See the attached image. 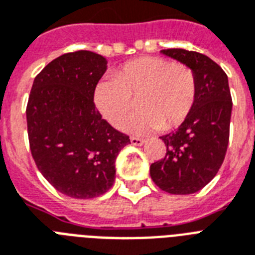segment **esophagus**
<instances>
[{
	"instance_id": "34e87169",
	"label": "esophagus",
	"mask_w": 255,
	"mask_h": 255,
	"mask_svg": "<svg viewBox=\"0 0 255 255\" xmlns=\"http://www.w3.org/2000/svg\"><path fill=\"white\" fill-rule=\"evenodd\" d=\"M130 142H131V144H134V146H142V144L144 143V139L137 137H131L130 138Z\"/></svg>"
}]
</instances>
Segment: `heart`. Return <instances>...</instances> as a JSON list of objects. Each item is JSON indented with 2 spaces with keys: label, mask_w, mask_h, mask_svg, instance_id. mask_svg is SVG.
I'll return each mask as SVG.
<instances>
[{
  "label": "heart",
  "mask_w": 255,
  "mask_h": 255,
  "mask_svg": "<svg viewBox=\"0 0 255 255\" xmlns=\"http://www.w3.org/2000/svg\"><path fill=\"white\" fill-rule=\"evenodd\" d=\"M196 77L188 67L163 58L131 60L96 85L95 105L112 126L122 128L134 112H140L128 129L134 134L174 129L192 112L196 103Z\"/></svg>",
  "instance_id": "b5f03b06"
}]
</instances>
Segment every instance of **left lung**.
Instances as JSON below:
<instances>
[{
	"label": "left lung",
	"instance_id": "1",
	"mask_svg": "<svg viewBox=\"0 0 255 255\" xmlns=\"http://www.w3.org/2000/svg\"><path fill=\"white\" fill-rule=\"evenodd\" d=\"M188 67L196 77L192 112L175 131L162 135L164 159L150 166L152 182L172 195L200 191L223 164L229 142L232 96L227 73L208 56L183 48L160 51Z\"/></svg>",
	"mask_w": 255,
	"mask_h": 255
}]
</instances>
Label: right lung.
Here are the masks:
<instances>
[{"label": "right lung", "instance_id": "obj_1", "mask_svg": "<svg viewBox=\"0 0 255 255\" xmlns=\"http://www.w3.org/2000/svg\"><path fill=\"white\" fill-rule=\"evenodd\" d=\"M108 60L76 51L48 63L34 79L26 108L31 155L59 192L93 199L112 188L116 158L130 143L103 120L93 103Z\"/></svg>", "mask_w": 255, "mask_h": 255}]
</instances>
